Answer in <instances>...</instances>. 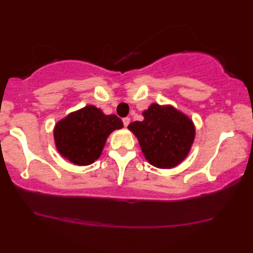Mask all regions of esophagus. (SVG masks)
Returning a JSON list of instances; mask_svg holds the SVG:
<instances>
[{
  "instance_id": "obj_1",
  "label": "esophagus",
  "mask_w": 253,
  "mask_h": 253,
  "mask_svg": "<svg viewBox=\"0 0 253 253\" xmlns=\"http://www.w3.org/2000/svg\"><path fill=\"white\" fill-rule=\"evenodd\" d=\"M129 123H130V119H129V117H124V119H123V124H124V126H129Z\"/></svg>"
}]
</instances>
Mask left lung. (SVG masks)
Segmentation results:
<instances>
[{
    "label": "left lung",
    "instance_id": "8db88e82",
    "mask_svg": "<svg viewBox=\"0 0 253 253\" xmlns=\"http://www.w3.org/2000/svg\"><path fill=\"white\" fill-rule=\"evenodd\" d=\"M144 121L127 126L137 137L144 157L152 166L170 169L188 157L195 140L192 120L170 105L152 103L143 112Z\"/></svg>",
    "mask_w": 253,
    "mask_h": 253
}]
</instances>
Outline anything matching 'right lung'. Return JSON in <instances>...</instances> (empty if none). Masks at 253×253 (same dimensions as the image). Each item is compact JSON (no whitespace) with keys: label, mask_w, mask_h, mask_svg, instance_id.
Segmentation results:
<instances>
[{"label":"right lung","mask_w":253,"mask_h":253,"mask_svg":"<svg viewBox=\"0 0 253 253\" xmlns=\"http://www.w3.org/2000/svg\"><path fill=\"white\" fill-rule=\"evenodd\" d=\"M122 127V120L116 115H106L100 108L88 105L55 124V146L71 164L88 166L100 158L109 134Z\"/></svg>","instance_id":"right-lung-1"}]
</instances>
